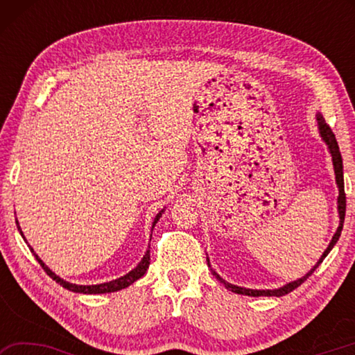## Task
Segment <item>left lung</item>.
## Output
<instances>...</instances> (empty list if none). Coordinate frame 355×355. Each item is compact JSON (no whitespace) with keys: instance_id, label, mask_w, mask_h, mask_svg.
<instances>
[{"instance_id":"left-lung-1","label":"left lung","mask_w":355,"mask_h":355,"mask_svg":"<svg viewBox=\"0 0 355 355\" xmlns=\"http://www.w3.org/2000/svg\"><path fill=\"white\" fill-rule=\"evenodd\" d=\"M316 123H318V131H320V136L321 139L324 141V144L327 146V150L330 156H332V164H334V172H335V183H336V188H338V199H336V208H338V216H340V224L338 228H336V232L334 233L332 239H330V243L327 245V249L324 250V254L321 255L320 260L315 264L313 268L310 269V271L304 275V277H300L297 280H293L290 284H286L280 288H274V290H252V288H244V286H238V285H233V284H228L227 280H224L220 277V275L211 269L213 275H216V279H218L222 285H224L227 290H230L236 294H244V296H285V294L291 293L293 290H296L299 285H302L305 280H307L311 274L315 272V269L320 266L322 263L324 258L329 255V252L334 249V245L338 241V238L341 235V230H343V222H345V213H346V194H345V180H343V159H341V153H340V147H338V142L335 139V135L332 133V130H330L329 125L326 123V120L321 116L320 112L316 114ZM208 261V266L211 268V264H209V258H207Z\"/></svg>"}]
</instances>
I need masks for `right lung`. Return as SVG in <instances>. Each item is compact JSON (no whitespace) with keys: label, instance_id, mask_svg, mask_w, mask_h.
<instances>
[{"label":"right lung","instance_id":"add662e5","mask_svg":"<svg viewBox=\"0 0 355 355\" xmlns=\"http://www.w3.org/2000/svg\"><path fill=\"white\" fill-rule=\"evenodd\" d=\"M164 209H166V208L161 209V211L155 216V219H153V222H152V232H153V227L156 225V222L159 220L161 216H163ZM17 228H19V230H20V235H21V236H23V239H25V241H26V238H25V235H23V232H21V228H20L19 220H17ZM28 248L31 249V252H33L34 257H35V260H37V261L40 263V266L44 268V271H45L48 275H50V277H51L53 280H56L59 285L65 288V290L73 291V293H81V294H105V293H114V291L123 290V288H127V286H130V285H133L136 280H139V279L142 277V275L147 272L148 264H150V245H148L147 252H146V254H144L142 260H141L139 263H137V266H136L135 269H131V271H130L128 274L122 275V277H119V279H116V280H111V282H105V284H98V285H76V284H70V282L64 280V279L59 277V275H56L55 272L51 271L50 268L46 266V264H45L44 261L40 260L39 255L35 254V252H34V249L31 248V245L28 244Z\"/></svg>","mask_w":355,"mask_h":355}]
</instances>
